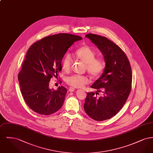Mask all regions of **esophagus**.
Returning a JSON list of instances; mask_svg holds the SVG:
<instances>
[{
  "label": "esophagus",
  "instance_id": "1",
  "mask_svg": "<svg viewBox=\"0 0 153 153\" xmlns=\"http://www.w3.org/2000/svg\"><path fill=\"white\" fill-rule=\"evenodd\" d=\"M74 90H75V89L73 87H70L69 88V92H73Z\"/></svg>",
  "mask_w": 153,
  "mask_h": 153
}]
</instances>
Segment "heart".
Here are the masks:
<instances>
[{"instance_id":"1","label":"heart","mask_w":153,"mask_h":153,"mask_svg":"<svg viewBox=\"0 0 153 153\" xmlns=\"http://www.w3.org/2000/svg\"><path fill=\"white\" fill-rule=\"evenodd\" d=\"M73 56L84 63V69L94 79L99 77L103 73L105 63L100 58H95L94 50L88 45H82L74 51ZM61 68L65 72H69L72 65V59L69 54H66L61 60ZM65 82L71 87H83L88 82L87 77L83 75L74 74L66 77Z\"/></svg>"}]
</instances>
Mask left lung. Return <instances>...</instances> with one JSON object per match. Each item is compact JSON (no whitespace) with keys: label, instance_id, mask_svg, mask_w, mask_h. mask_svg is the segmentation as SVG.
<instances>
[{"label":"left lung","instance_id":"obj_1","mask_svg":"<svg viewBox=\"0 0 153 153\" xmlns=\"http://www.w3.org/2000/svg\"><path fill=\"white\" fill-rule=\"evenodd\" d=\"M86 37L102 52L105 66L101 77L88 92L84 108L89 117L103 121L114 117L122 108L131 92L132 71L129 60L119 46L105 36L88 34ZM99 92L102 95L97 97Z\"/></svg>","mask_w":153,"mask_h":153}]
</instances>
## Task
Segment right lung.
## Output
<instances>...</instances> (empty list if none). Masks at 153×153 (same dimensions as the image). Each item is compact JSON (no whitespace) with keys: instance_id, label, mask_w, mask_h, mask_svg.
I'll use <instances>...</instances> for the list:
<instances>
[{"instance_id":"obj_1","label":"right lung","mask_w":153,"mask_h":153,"mask_svg":"<svg viewBox=\"0 0 153 153\" xmlns=\"http://www.w3.org/2000/svg\"><path fill=\"white\" fill-rule=\"evenodd\" d=\"M78 36L59 33L46 36L33 44L27 51L22 69L18 74L21 92L29 107L36 113L49 115L62 106L67 89L49 88L51 77L61 70V60Z\"/></svg>"}]
</instances>
